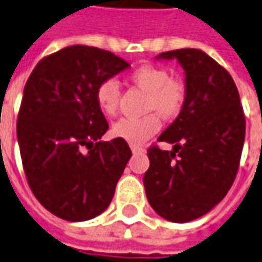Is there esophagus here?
<instances>
[{"label": "esophagus", "mask_w": 262, "mask_h": 262, "mask_svg": "<svg viewBox=\"0 0 262 262\" xmlns=\"http://www.w3.org/2000/svg\"><path fill=\"white\" fill-rule=\"evenodd\" d=\"M130 149H132V152H133V154H142V152L145 150V149H143L142 146H139V145H132Z\"/></svg>", "instance_id": "34e87169"}]
</instances>
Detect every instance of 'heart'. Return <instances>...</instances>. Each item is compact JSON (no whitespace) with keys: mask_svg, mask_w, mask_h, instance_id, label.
Instances as JSON below:
<instances>
[{"mask_svg":"<svg viewBox=\"0 0 262 262\" xmlns=\"http://www.w3.org/2000/svg\"><path fill=\"white\" fill-rule=\"evenodd\" d=\"M129 80L135 86L147 93L146 112H158L166 119L178 116L185 104L186 89L179 79L170 77L169 71L156 66H140L133 70ZM96 100L100 110L107 116H115L119 110L120 87L116 80H103L96 90ZM161 129V119L156 113L142 117H124L113 124L115 138L126 140L132 145H140L152 138Z\"/></svg>","mask_w":262,"mask_h":262,"instance_id":"heart-1","label":"heart"}]
</instances>
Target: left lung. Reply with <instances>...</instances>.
I'll return each mask as SVG.
<instances>
[{"instance_id": "8db88e82", "label": "left lung", "mask_w": 262, "mask_h": 262, "mask_svg": "<svg viewBox=\"0 0 262 262\" xmlns=\"http://www.w3.org/2000/svg\"><path fill=\"white\" fill-rule=\"evenodd\" d=\"M156 60L179 63L186 97L158 138L173 145L172 150L147 149L143 185L155 212L183 224L209 212L228 193L241 159L245 117L232 77L202 50L166 51Z\"/></svg>"}]
</instances>
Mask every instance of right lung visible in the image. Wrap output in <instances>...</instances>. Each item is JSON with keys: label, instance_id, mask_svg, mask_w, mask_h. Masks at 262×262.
Listing matches in <instances>:
<instances>
[{"label": "right lung", "instance_id": "right-lung-1", "mask_svg": "<svg viewBox=\"0 0 262 262\" xmlns=\"http://www.w3.org/2000/svg\"><path fill=\"white\" fill-rule=\"evenodd\" d=\"M129 67L77 44L42 58L27 80L17 122L23 166L34 196L61 220H92L112 202L132 150L119 138L100 140L108 124L96 90Z\"/></svg>", "mask_w": 262, "mask_h": 262}]
</instances>
